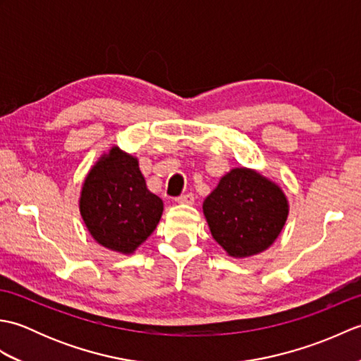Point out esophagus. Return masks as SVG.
Instances as JSON below:
<instances>
[{"mask_svg":"<svg viewBox=\"0 0 361 361\" xmlns=\"http://www.w3.org/2000/svg\"><path fill=\"white\" fill-rule=\"evenodd\" d=\"M176 203L181 204H194V195L192 194H185L176 198Z\"/></svg>","mask_w":361,"mask_h":361,"instance_id":"34e87169","label":"esophagus"}]
</instances>
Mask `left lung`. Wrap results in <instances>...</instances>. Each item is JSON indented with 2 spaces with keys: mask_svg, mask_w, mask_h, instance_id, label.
I'll list each match as a JSON object with an SVG mask.
<instances>
[{
  "mask_svg": "<svg viewBox=\"0 0 361 361\" xmlns=\"http://www.w3.org/2000/svg\"><path fill=\"white\" fill-rule=\"evenodd\" d=\"M288 211V198L278 183L250 167L231 169L203 202L214 240L234 259L270 248L286 225Z\"/></svg>",
  "mask_w": 361,
  "mask_h": 361,
  "instance_id": "left-lung-1",
  "label": "left lung"
}]
</instances>
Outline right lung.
Returning a JSON list of instances; mask_svg holds the SVG:
<instances>
[{
  "mask_svg": "<svg viewBox=\"0 0 361 361\" xmlns=\"http://www.w3.org/2000/svg\"><path fill=\"white\" fill-rule=\"evenodd\" d=\"M164 204L147 189L136 157L118 145L104 152L82 183L79 211L101 247L130 256L149 239Z\"/></svg>",
  "mask_w": 361,
  "mask_h": 361,
  "instance_id": "obj_1",
  "label": "right lung"
}]
</instances>
